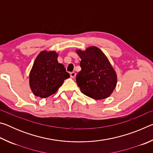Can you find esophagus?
I'll return each mask as SVG.
<instances>
[{
	"label": "esophagus",
	"mask_w": 153,
	"mask_h": 153,
	"mask_svg": "<svg viewBox=\"0 0 153 153\" xmlns=\"http://www.w3.org/2000/svg\"><path fill=\"white\" fill-rule=\"evenodd\" d=\"M70 76L71 78H75L76 76V74L75 72H71V73H70Z\"/></svg>",
	"instance_id": "34e87169"
}]
</instances>
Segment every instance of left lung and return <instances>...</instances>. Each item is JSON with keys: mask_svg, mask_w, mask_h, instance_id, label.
<instances>
[{"mask_svg": "<svg viewBox=\"0 0 153 153\" xmlns=\"http://www.w3.org/2000/svg\"><path fill=\"white\" fill-rule=\"evenodd\" d=\"M76 52L81 59L82 70L76 76L81 92L95 100L110 97L117 86V76L107 56L94 46Z\"/></svg>", "mask_w": 153, "mask_h": 153, "instance_id": "1", "label": "left lung"}]
</instances>
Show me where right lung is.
Segmentation results:
<instances>
[{
  "label": "right lung",
  "instance_id": "1",
  "mask_svg": "<svg viewBox=\"0 0 153 153\" xmlns=\"http://www.w3.org/2000/svg\"><path fill=\"white\" fill-rule=\"evenodd\" d=\"M55 51L45 50L36 56L29 75V84L33 94L45 98L55 94L64 80L70 76L63 64L57 61Z\"/></svg>",
  "mask_w": 153,
  "mask_h": 153
}]
</instances>
